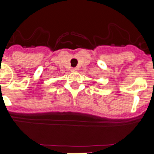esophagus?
Masks as SVG:
<instances>
[{
  "instance_id": "esophagus-1",
  "label": "esophagus",
  "mask_w": 154,
  "mask_h": 154,
  "mask_svg": "<svg viewBox=\"0 0 154 154\" xmlns=\"http://www.w3.org/2000/svg\"><path fill=\"white\" fill-rule=\"evenodd\" d=\"M71 72H77V68H72L71 69Z\"/></svg>"
}]
</instances>
